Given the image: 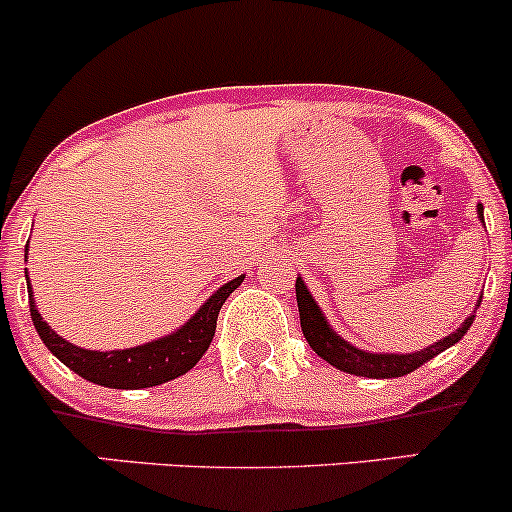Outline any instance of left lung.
I'll return each mask as SVG.
<instances>
[{
    "label": "left lung",
    "mask_w": 512,
    "mask_h": 512,
    "mask_svg": "<svg viewBox=\"0 0 512 512\" xmlns=\"http://www.w3.org/2000/svg\"><path fill=\"white\" fill-rule=\"evenodd\" d=\"M476 215L479 220L484 222V205H476ZM295 292H297V307H300V324H302V333L307 338V343L312 346L314 353L319 358H324L326 363L336 367V370L348 372V375H358V377H372V380H389V377H404L409 372L418 370L423 363L433 360L435 355L447 350L450 346H455L459 338L469 331V326L474 324L476 309H479L481 297L476 300L474 312L469 314L467 319L462 321L457 331H452L450 336L440 338L438 343L433 346L413 350V353H370V350H363L353 343L346 341L343 336H338L333 331V326L329 324V319L324 317V312L319 309L317 300L312 297V292L307 290L302 278H297L295 283Z\"/></svg>",
    "instance_id": "obj_1"
}]
</instances>
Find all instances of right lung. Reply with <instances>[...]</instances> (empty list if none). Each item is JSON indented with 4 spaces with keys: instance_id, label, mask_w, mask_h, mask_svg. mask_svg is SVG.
Masks as SVG:
<instances>
[{
    "instance_id": "right-lung-1",
    "label": "right lung",
    "mask_w": 512,
    "mask_h": 512,
    "mask_svg": "<svg viewBox=\"0 0 512 512\" xmlns=\"http://www.w3.org/2000/svg\"><path fill=\"white\" fill-rule=\"evenodd\" d=\"M26 283L33 326H36L45 348H48L60 363H65L72 372L84 377V380L101 384V387L145 389L186 375V372L203 358L205 350L210 348L212 336H215L217 314H220L227 297L244 283V275H239V278L217 287L208 300L200 304L198 312L176 331L166 333L162 338H154V341L149 343H142V346L123 350L79 348L74 346V343L65 341L62 336H57V333L48 326V321L40 317L36 300H33V287L28 275Z\"/></svg>"
}]
</instances>
